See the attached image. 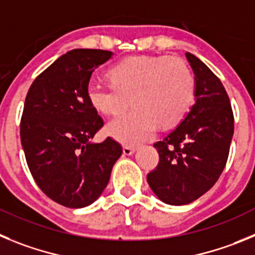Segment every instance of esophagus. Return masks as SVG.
I'll return each instance as SVG.
<instances>
[{
  "instance_id": "1",
  "label": "esophagus",
  "mask_w": 255,
  "mask_h": 255,
  "mask_svg": "<svg viewBox=\"0 0 255 255\" xmlns=\"http://www.w3.org/2000/svg\"><path fill=\"white\" fill-rule=\"evenodd\" d=\"M134 151H136V148H134V147L125 146V147H123V155H125V156H130V155H132V153H134Z\"/></svg>"
}]
</instances>
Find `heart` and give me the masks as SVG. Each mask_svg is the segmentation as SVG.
<instances>
[{"mask_svg": "<svg viewBox=\"0 0 255 255\" xmlns=\"http://www.w3.org/2000/svg\"><path fill=\"white\" fill-rule=\"evenodd\" d=\"M86 95L96 111L118 114L107 130L126 144H137L153 136L161 125L171 127L184 118L193 103L192 71L178 57H130L112 68V81L91 79Z\"/></svg>", "mask_w": 255, "mask_h": 255, "instance_id": "heart-1", "label": "heart"}]
</instances>
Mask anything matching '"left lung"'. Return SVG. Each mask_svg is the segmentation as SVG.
<instances>
[{"label": "left lung", "mask_w": 255, "mask_h": 255, "mask_svg": "<svg viewBox=\"0 0 255 255\" xmlns=\"http://www.w3.org/2000/svg\"><path fill=\"white\" fill-rule=\"evenodd\" d=\"M194 104L162 141L153 147L160 161L147 175L155 196L166 205L183 206L211 189L221 175L234 134L230 100L221 81L193 54Z\"/></svg>", "instance_id": "1"}]
</instances>
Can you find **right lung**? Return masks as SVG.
<instances>
[{
	"mask_svg": "<svg viewBox=\"0 0 255 255\" xmlns=\"http://www.w3.org/2000/svg\"><path fill=\"white\" fill-rule=\"evenodd\" d=\"M112 56L70 50L34 80L25 99L20 138L27 166L38 187L65 207H86L99 198L122 155L111 137L93 141L104 122L86 95L95 68Z\"/></svg>",
	"mask_w": 255,
	"mask_h": 255,
	"instance_id": "add662e5",
	"label": "right lung"
}]
</instances>
